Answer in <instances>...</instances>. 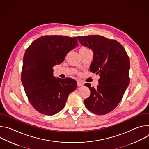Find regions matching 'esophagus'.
<instances>
[{
    "label": "esophagus",
    "instance_id": "34e87169",
    "mask_svg": "<svg viewBox=\"0 0 149 149\" xmlns=\"http://www.w3.org/2000/svg\"><path fill=\"white\" fill-rule=\"evenodd\" d=\"M77 85H78V86H83L84 84L81 81L78 80L77 81Z\"/></svg>",
    "mask_w": 149,
    "mask_h": 149
}]
</instances>
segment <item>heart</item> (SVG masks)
<instances>
[{"label": "heart", "instance_id": "heart-1", "mask_svg": "<svg viewBox=\"0 0 149 149\" xmlns=\"http://www.w3.org/2000/svg\"><path fill=\"white\" fill-rule=\"evenodd\" d=\"M81 49H87V48H81Z\"/></svg>", "mask_w": 149, "mask_h": 149}]
</instances>
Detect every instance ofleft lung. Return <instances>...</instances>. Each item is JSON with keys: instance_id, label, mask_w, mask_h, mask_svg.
Instances as JSON below:
<instances>
[{"instance_id": "1", "label": "left lung", "mask_w": 149, "mask_h": 149, "mask_svg": "<svg viewBox=\"0 0 149 149\" xmlns=\"http://www.w3.org/2000/svg\"><path fill=\"white\" fill-rule=\"evenodd\" d=\"M77 38L81 45L93 51L90 69L100 77L96 88L85 84L91 91L84 101L85 105L94 114H106L118 105L129 84V56L116 40L100 35L78 36Z\"/></svg>"}]
</instances>
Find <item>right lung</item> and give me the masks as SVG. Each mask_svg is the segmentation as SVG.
<instances>
[{"label":"right lung","mask_w":149,"mask_h":149,"mask_svg":"<svg viewBox=\"0 0 149 149\" xmlns=\"http://www.w3.org/2000/svg\"><path fill=\"white\" fill-rule=\"evenodd\" d=\"M77 42L76 37L45 35L35 40L26 49L21 81L29 101L39 113L48 116L58 113L77 88L74 79L53 76L52 67L63 61L78 45Z\"/></svg>","instance_id":"add662e5"}]
</instances>
